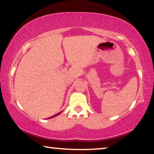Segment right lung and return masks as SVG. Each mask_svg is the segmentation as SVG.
Segmentation results:
<instances>
[{
    "label": "right lung",
    "mask_w": 154,
    "mask_h": 154,
    "mask_svg": "<svg viewBox=\"0 0 154 154\" xmlns=\"http://www.w3.org/2000/svg\"><path fill=\"white\" fill-rule=\"evenodd\" d=\"M60 113H58V114H56V116H52V117H51V118H49V119H50V118H54V117H56V116H58V115H59Z\"/></svg>",
    "instance_id": "add662e5"
}]
</instances>
